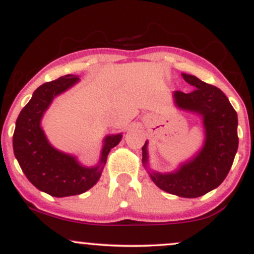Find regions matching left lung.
Instances as JSON below:
<instances>
[{
	"label": "left lung",
	"mask_w": 254,
	"mask_h": 254,
	"mask_svg": "<svg viewBox=\"0 0 254 254\" xmlns=\"http://www.w3.org/2000/svg\"><path fill=\"white\" fill-rule=\"evenodd\" d=\"M192 84L191 93L177 90L176 104L180 109L203 116L205 143L200 153L174 173H150L161 190L176 196L196 198L216 189L226 179L238 150V116L221 89L200 81L193 75L183 74ZM142 161L147 164V142L142 147Z\"/></svg>",
	"instance_id": "obj_1"
}]
</instances>
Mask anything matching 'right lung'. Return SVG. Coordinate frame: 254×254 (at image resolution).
I'll use <instances>...</instances> for the list:
<instances>
[{
    "label": "right lung",
    "mask_w": 254,
    "mask_h": 254,
    "mask_svg": "<svg viewBox=\"0 0 254 254\" xmlns=\"http://www.w3.org/2000/svg\"><path fill=\"white\" fill-rule=\"evenodd\" d=\"M77 81V76L65 75L38 87L20 112L13 135L14 154L25 176L38 190L54 197L75 196L95 185L110 150L122 139L121 133L106 137L100 165L93 168L82 167L74 156L61 153L49 144L40 127L43 113L52 99Z\"/></svg>",
    "instance_id": "obj_1"
}]
</instances>
